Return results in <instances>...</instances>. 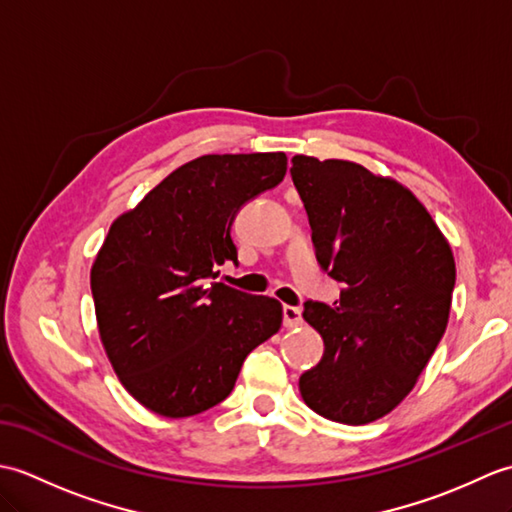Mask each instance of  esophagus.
I'll return each mask as SVG.
<instances>
[{
  "label": "esophagus",
  "mask_w": 512,
  "mask_h": 512,
  "mask_svg": "<svg viewBox=\"0 0 512 512\" xmlns=\"http://www.w3.org/2000/svg\"><path fill=\"white\" fill-rule=\"evenodd\" d=\"M301 323H303L301 310L295 306H284V328H288V330L299 328Z\"/></svg>",
  "instance_id": "esophagus-1"
}]
</instances>
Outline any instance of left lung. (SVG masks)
Masks as SVG:
<instances>
[{
    "label": "left lung",
    "mask_w": 512,
    "mask_h": 512,
    "mask_svg": "<svg viewBox=\"0 0 512 512\" xmlns=\"http://www.w3.org/2000/svg\"><path fill=\"white\" fill-rule=\"evenodd\" d=\"M290 173L319 264L345 286L334 306L303 303L325 352L301 374V398L334 422H374L405 400L447 330L451 246L416 195L363 165L295 156Z\"/></svg>",
    "instance_id": "obj_1"
}]
</instances>
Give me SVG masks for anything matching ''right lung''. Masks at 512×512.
Instances as JSON below:
<instances>
[{"mask_svg":"<svg viewBox=\"0 0 512 512\" xmlns=\"http://www.w3.org/2000/svg\"><path fill=\"white\" fill-rule=\"evenodd\" d=\"M284 151L209 154L178 167L118 215L90 273L114 372L165 418L215 407L246 356L281 328V303L215 281L237 264V211L286 176Z\"/></svg>","mask_w":512,"mask_h":512,"instance_id":"add662e5","label":"right lung"}]
</instances>
